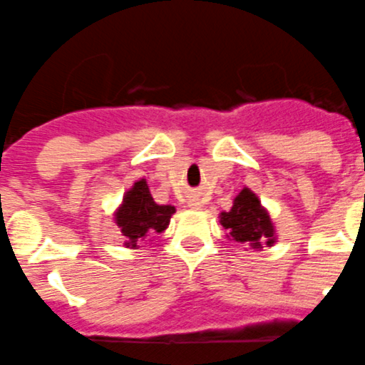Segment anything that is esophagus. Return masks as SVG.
Instances as JSON below:
<instances>
[{
	"label": "esophagus",
	"instance_id": "esophagus-1",
	"mask_svg": "<svg viewBox=\"0 0 365 365\" xmlns=\"http://www.w3.org/2000/svg\"><path fill=\"white\" fill-rule=\"evenodd\" d=\"M189 207L190 209H202V202L196 198H192V200H189Z\"/></svg>",
	"mask_w": 365,
	"mask_h": 365
}]
</instances>
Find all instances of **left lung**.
<instances>
[{"instance_id":"1","label":"left lung","mask_w":365,"mask_h":365,"mask_svg":"<svg viewBox=\"0 0 365 365\" xmlns=\"http://www.w3.org/2000/svg\"><path fill=\"white\" fill-rule=\"evenodd\" d=\"M218 218L223 229H227V238L232 242L249 245L256 251H260L264 245L272 247L277 242L271 215L249 187H244L236 195L231 211L220 212Z\"/></svg>"}]
</instances>
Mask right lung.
<instances>
[{
  "mask_svg": "<svg viewBox=\"0 0 365 365\" xmlns=\"http://www.w3.org/2000/svg\"><path fill=\"white\" fill-rule=\"evenodd\" d=\"M175 212V205H160L154 202L147 180L140 178L123 195L120 207L114 212V223L125 238L123 245L138 249L154 235L165 231Z\"/></svg>",
  "mask_w": 365,
  "mask_h": 365,
  "instance_id": "obj_1",
  "label": "right lung"
}]
</instances>
